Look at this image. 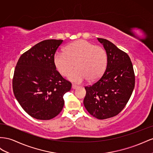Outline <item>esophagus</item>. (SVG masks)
I'll use <instances>...</instances> for the list:
<instances>
[{"label":"esophagus","instance_id":"1","mask_svg":"<svg viewBox=\"0 0 153 153\" xmlns=\"http://www.w3.org/2000/svg\"><path fill=\"white\" fill-rule=\"evenodd\" d=\"M72 88L73 89H77V88H79V86H77V85H74V84H72Z\"/></svg>","mask_w":153,"mask_h":153}]
</instances>
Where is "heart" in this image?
<instances>
[{"label": "heart", "mask_w": 153, "mask_h": 153, "mask_svg": "<svg viewBox=\"0 0 153 153\" xmlns=\"http://www.w3.org/2000/svg\"><path fill=\"white\" fill-rule=\"evenodd\" d=\"M107 62V53L103 47L84 40L73 42L65 52H57L54 56L55 66L64 76L76 63L78 68L69 74L68 79L78 83L88 79L90 81L98 79L105 71Z\"/></svg>", "instance_id": "1"}]
</instances>
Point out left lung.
Returning a JSON list of instances; mask_svg holds the SVG:
<instances>
[{
  "label": "left lung",
  "instance_id": "left-lung-1",
  "mask_svg": "<svg viewBox=\"0 0 153 153\" xmlns=\"http://www.w3.org/2000/svg\"><path fill=\"white\" fill-rule=\"evenodd\" d=\"M97 40L107 53V67L99 80L85 87L83 103L90 115L102 120L117 115L124 108L134 88L135 76L127 53L106 39Z\"/></svg>",
  "mask_w": 153,
  "mask_h": 153
}]
</instances>
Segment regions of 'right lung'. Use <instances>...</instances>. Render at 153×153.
<instances>
[{
    "label": "right lung",
    "instance_id": "add662e5",
    "mask_svg": "<svg viewBox=\"0 0 153 153\" xmlns=\"http://www.w3.org/2000/svg\"><path fill=\"white\" fill-rule=\"evenodd\" d=\"M62 40H45L21 55L15 68L13 90L30 116L50 120L62 111L64 94L72 83L56 71L54 55Z\"/></svg>",
    "mask_w": 153,
    "mask_h": 153
}]
</instances>
